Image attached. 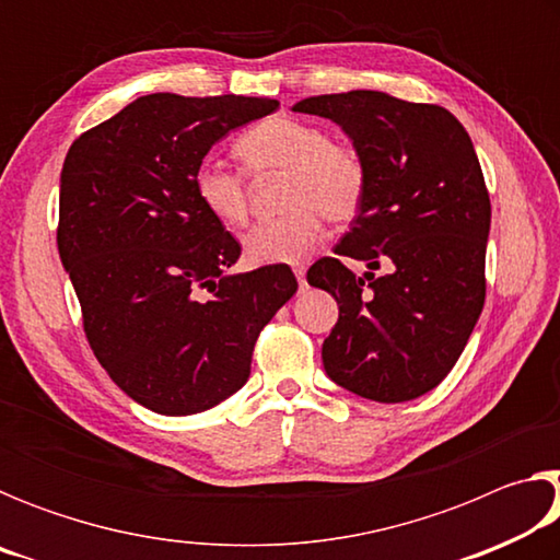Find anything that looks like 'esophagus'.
I'll list each match as a JSON object with an SVG mask.
<instances>
[{
  "mask_svg": "<svg viewBox=\"0 0 560 560\" xmlns=\"http://www.w3.org/2000/svg\"><path fill=\"white\" fill-rule=\"evenodd\" d=\"M293 273H296L299 287L306 289V267H303V264H299V267H293Z\"/></svg>",
  "mask_w": 560,
  "mask_h": 560,
  "instance_id": "34e87169",
  "label": "esophagus"
}]
</instances>
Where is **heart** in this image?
Segmentation results:
<instances>
[{
	"mask_svg": "<svg viewBox=\"0 0 560 560\" xmlns=\"http://www.w3.org/2000/svg\"><path fill=\"white\" fill-rule=\"evenodd\" d=\"M236 155L249 175L283 173L281 214L244 234L254 264H296L306 259L330 224L353 222L363 210L368 170L353 148L330 143L320 128L296 118H269L236 140ZM202 210L222 226H242L249 217V192L240 170L202 160L192 175Z\"/></svg>",
	"mask_w": 560,
	"mask_h": 560,
	"instance_id": "b5f03b06",
	"label": "heart"
}]
</instances>
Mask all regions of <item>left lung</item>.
Wrapping results in <instances>:
<instances>
[{"label": "left lung", "instance_id": "1", "mask_svg": "<svg viewBox=\"0 0 560 560\" xmlns=\"http://www.w3.org/2000/svg\"><path fill=\"white\" fill-rule=\"evenodd\" d=\"M293 110L338 122L368 170L338 257L306 273L338 301L326 373L368 400H415L447 377L485 308L491 202L469 132L447 108L381 91L303 98ZM340 256L372 271L358 278ZM381 262L388 273L377 278Z\"/></svg>", "mask_w": 560, "mask_h": 560}]
</instances>
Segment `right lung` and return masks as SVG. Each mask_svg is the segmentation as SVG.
<instances>
[{
    "mask_svg": "<svg viewBox=\"0 0 560 560\" xmlns=\"http://www.w3.org/2000/svg\"><path fill=\"white\" fill-rule=\"evenodd\" d=\"M277 108L150 93L81 132L63 160L56 244L89 346L158 415L205 412L240 390L261 328L299 289L287 264L226 273L242 246L192 187L217 140Z\"/></svg>",
    "mask_w": 560,
    "mask_h": 560,
    "instance_id": "add662e5",
    "label": "right lung"
}]
</instances>
